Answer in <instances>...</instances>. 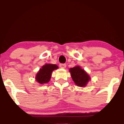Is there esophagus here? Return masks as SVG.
I'll list each match as a JSON object with an SVG mask.
<instances>
[{
  "label": "esophagus",
  "instance_id": "obj_1",
  "mask_svg": "<svg viewBox=\"0 0 124 124\" xmlns=\"http://www.w3.org/2000/svg\"><path fill=\"white\" fill-rule=\"evenodd\" d=\"M60 67L61 68H62V69H65L66 68V66H67V65H66L65 64H60Z\"/></svg>",
  "mask_w": 124,
  "mask_h": 124
}]
</instances>
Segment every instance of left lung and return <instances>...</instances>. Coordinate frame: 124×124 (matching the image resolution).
Instances as JSON below:
<instances>
[{
	"instance_id": "left-lung-1",
	"label": "left lung",
	"mask_w": 124,
	"mask_h": 124,
	"mask_svg": "<svg viewBox=\"0 0 124 124\" xmlns=\"http://www.w3.org/2000/svg\"><path fill=\"white\" fill-rule=\"evenodd\" d=\"M69 71L73 81L79 87H85L91 79L87 73L79 65L70 68Z\"/></svg>"
}]
</instances>
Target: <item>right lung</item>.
<instances>
[{
    "label": "right lung",
    "instance_id": "1",
    "mask_svg": "<svg viewBox=\"0 0 124 124\" xmlns=\"http://www.w3.org/2000/svg\"><path fill=\"white\" fill-rule=\"evenodd\" d=\"M58 68V66L56 64H45L36 74L35 80L40 85L47 84L50 81L52 72Z\"/></svg>",
    "mask_w": 124,
    "mask_h": 124
}]
</instances>
